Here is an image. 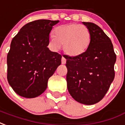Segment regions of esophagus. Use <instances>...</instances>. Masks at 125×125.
I'll return each instance as SVG.
<instances>
[{"label": "esophagus", "instance_id": "1", "mask_svg": "<svg viewBox=\"0 0 125 125\" xmlns=\"http://www.w3.org/2000/svg\"><path fill=\"white\" fill-rule=\"evenodd\" d=\"M65 63H66V60H65V58L64 57H63L62 58V64H65Z\"/></svg>", "mask_w": 125, "mask_h": 125}]
</instances>
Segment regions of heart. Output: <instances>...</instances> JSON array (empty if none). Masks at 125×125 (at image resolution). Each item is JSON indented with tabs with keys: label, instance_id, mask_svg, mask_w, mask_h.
Here are the masks:
<instances>
[{
	"label": "heart",
	"instance_id": "1",
	"mask_svg": "<svg viewBox=\"0 0 125 125\" xmlns=\"http://www.w3.org/2000/svg\"><path fill=\"white\" fill-rule=\"evenodd\" d=\"M54 36L49 37V46L53 50H63L72 57L82 55L87 50L91 41V33L85 25L67 24L57 26L53 30Z\"/></svg>",
	"mask_w": 125,
	"mask_h": 125
}]
</instances>
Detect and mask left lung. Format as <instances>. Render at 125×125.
<instances>
[{"instance_id": "obj_1", "label": "left lung", "mask_w": 125, "mask_h": 125, "mask_svg": "<svg viewBox=\"0 0 125 125\" xmlns=\"http://www.w3.org/2000/svg\"><path fill=\"white\" fill-rule=\"evenodd\" d=\"M91 33L90 46L77 57L66 59L67 89L77 102L93 105L104 97L115 77L116 54L109 37L97 25L83 22Z\"/></svg>"}]
</instances>
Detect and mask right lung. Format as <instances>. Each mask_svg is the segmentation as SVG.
Masks as SVG:
<instances>
[{
	"instance_id": "obj_1",
	"label": "right lung",
	"mask_w": 125,
	"mask_h": 125,
	"mask_svg": "<svg viewBox=\"0 0 125 125\" xmlns=\"http://www.w3.org/2000/svg\"><path fill=\"white\" fill-rule=\"evenodd\" d=\"M58 20H37L24 25L11 42L7 55V79L20 96L44 93L48 81L61 64L62 55L51 52L49 35Z\"/></svg>"
}]
</instances>
